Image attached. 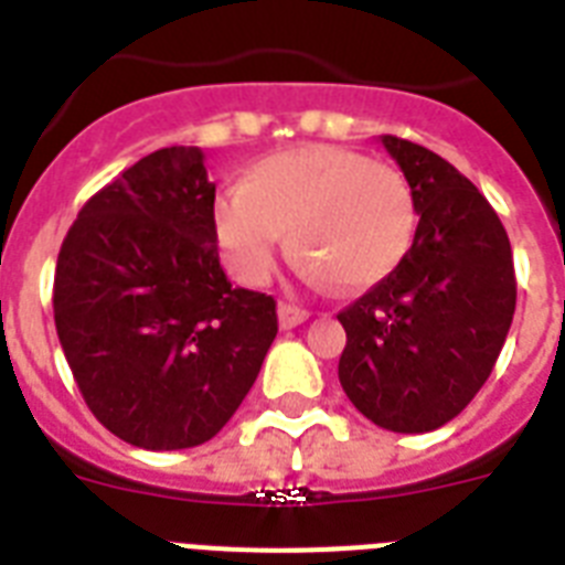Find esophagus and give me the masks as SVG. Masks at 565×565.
Returning a JSON list of instances; mask_svg holds the SVG:
<instances>
[{
  "label": "esophagus",
  "mask_w": 565,
  "mask_h": 565,
  "mask_svg": "<svg viewBox=\"0 0 565 565\" xmlns=\"http://www.w3.org/2000/svg\"><path fill=\"white\" fill-rule=\"evenodd\" d=\"M308 317H310L308 310L296 308V305H290V301H281V305H278V322H281V328L301 326Z\"/></svg>",
  "instance_id": "1"
}]
</instances>
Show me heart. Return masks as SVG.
Here are the masks:
<instances>
[{"instance_id": "1", "label": "heart", "mask_w": 565, "mask_h": 565, "mask_svg": "<svg viewBox=\"0 0 565 565\" xmlns=\"http://www.w3.org/2000/svg\"><path fill=\"white\" fill-rule=\"evenodd\" d=\"M287 231L345 290L370 287L402 264L416 234V204L402 172L343 146H299L266 154L246 184L213 202L216 246L243 284H264Z\"/></svg>"}]
</instances>
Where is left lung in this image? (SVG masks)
<instances>
[{
  "label": "left lung",
  "instance_id": "1",
  "mask_svg": "<svg viewBox=\"0 0 565 565\" xmlns=\"http://www.w3.org/2000/svg\"><path fill=\"white\" fill-rule=\"evenodd\" d=\"M419 225L393 273L337 313L340 384L377 428L425 434L487 384L516 310L508 231L481 190L430 149L381 137Z\"/></svg>",
  "mask_w": 565,
  "mask_h": 565
}]
</instances>
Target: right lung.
<instances>
[{
	"mask_svg": "<svg viewBox=\"0 0 565 565\" xmlns=\"http://www.w3.org/2000/svg\"><path fill=\"white\" fill-rule=\"evenodd\" d=\"M195 146L146 154L87 199L57 255L55 328L96 419L137 448L207 443L255 384L275 299L231 287Z\"/></svg>",
	"mask_w": 565,
	"mask_h": 565,
	"instance_id": "1",
	"label": "right lung"
}]
</instances>
